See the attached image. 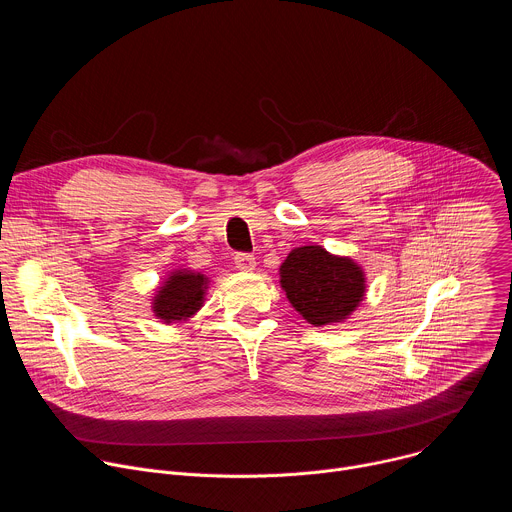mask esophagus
<instances>
[{
    "instance_id": "34e87169",
    "label": "esophagus",
    "mask_w": 512,
    "mask_h": 512,
    "mask_svg": "<svg viewBox=\"0 0 512 512\" xmlns=\"http://www.w3.org/2000/svg\"><path fill=\"white\" fill-rule=\"evenodd\" d=\"M235 265L237 269L241 271H253L257 267V261L253 255H247V253H237L235 255Z\"/></svg>"
}]
</instances>
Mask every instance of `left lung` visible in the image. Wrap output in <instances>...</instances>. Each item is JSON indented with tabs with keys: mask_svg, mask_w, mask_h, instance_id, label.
<instances>
[{
	"mask_svg": "<svg viewBox=\"0 0 512 512\" xmlns=\"http://www.w3.org/2000/svg\"><path fill=\"white\" fill-rule=\"evenodd\" d=\"M279 277L289 304L312 326L346 320L367 291V277L358 263L320 245L291 251L279 267Z\"/></svg>",
	"mask_w": 512,
	"mask_h": 512,
	"instance_id": "left-lung-1",
	"label": "left lung"
}]
</instances>
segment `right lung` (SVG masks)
<instances>
[{
  "instance_id": "obj_1",
  "label": "right lung",
  "mask_w": 512,
  "mask_h": 512,
  "mask_svg": "<svg viewBox=\"0 0 512 512\" xmlns=\"http://www.w3.org/2000/svg\"><path fill=\"white\" fill-rule=\"evenodd\" d=\"M208 289V277L190 271L176 269L158 287L152 300V310L164 324H178L192 318L204 304V294Z\"/></svg>"
}]
</instances>
